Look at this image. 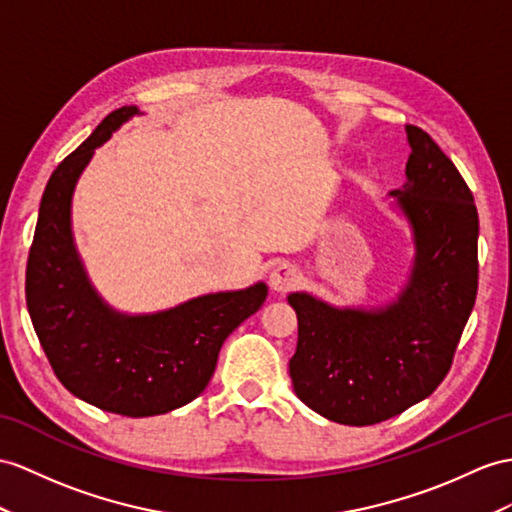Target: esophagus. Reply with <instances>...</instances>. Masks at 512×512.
I'll use <instances>...</instances> for the list:
<instances>
[{
    "mask_svg": "<svg viewBox=\"0 0 512 512\" xmlns=\"http://www.w3.org/2000/svg\"><path fill=\"white\" fill-rule=\"evenodd\" d=\"M297 282H299V271L295 265H289V263H280L269 273V286L276 293L291 291Z\"/></svg>",
    "mask_w": 512,
    "mask_h": 512,
    "instance_id": "34e87169",
    "label": "esophagus"
}]
</instances>
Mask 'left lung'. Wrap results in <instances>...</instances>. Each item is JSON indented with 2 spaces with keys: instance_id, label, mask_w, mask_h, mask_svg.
I'll return each instance as SVG.
<instances>
[{
  "instance_id": "obj_1",
  "label": "left lung",
  "mask_w": 512,
  "mask_h": 512,
  "mask_svg": "<svg viewBox=\"0 0 512 512\" xmlns=\"http://www.w3.org/2000/svg\"><path fill=\"white\" fill-rule=\"evenodd\" d=\"M404 189L391 191L413 230L415 260L395 302L336 308L291 293L295 395L345 426H371L426 400L452 367L478 293V210L467 182L428 132L406 126Z\"/></svg>"
}]
</instances>
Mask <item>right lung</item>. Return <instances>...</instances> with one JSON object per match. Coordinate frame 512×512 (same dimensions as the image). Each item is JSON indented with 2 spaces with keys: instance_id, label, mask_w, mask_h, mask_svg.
Here are the masks:
<instances>
[{
  "instance_id": "right-lung-1",
  "label": "right lung",
  "mask_w": 512,
  "mask_h": 512,
  "mask_svg": "<svg viewBox=\"0 0 512 512\" xmlns=\"http://www.w3.org/2000/svg\"><path fill=\"white\" fill-rule=\"evenodd\" d=\"M132 115L112 110L54 169L39 208L26 269L32 326L69 393L126 417H152L206 389L223 341L263 306L267 284L189 299L154 315H123L86 278L71 234V197L95 147Z\"/></svg>"
}]
</instances>
